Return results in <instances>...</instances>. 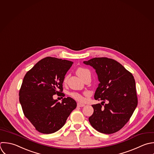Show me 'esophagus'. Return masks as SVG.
<instances>
[{
    "instance_id": "34e87169",
    "label": "esophagus",
    "mask_w": 154,
    "mask_h": 154,
    "mask_svg": "<svg viewBox=\"0 0 154 154\" xmlns=\"http://www.w3.org/2000/svg\"><path fill=\"white\" fill-rule=\"evenodd\" d=\"M85 105L84 104H82V103H77V106L79 107H84Z\"/></svg>"
}]
</instances>
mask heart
Here are the masks:
<instances>
[{
  "mask_svg": "<svg viewBox=\"0 0 154 154\" xmlns=\"http://www.w3.org/2000/svg\"><path fill=\"white\" fill-rule=\"evenodd\" d=\"M77 75L82 78L86 73L88 72H89V70L86 69V68H82V67H80L79 68L77 69V71H76ZM66 80V77L65 78V80L64 81L65 82ZM71 95L72 97H73L74 99L78 100V101H83V97L79 93L77 92H71Z\"/></svg>",
  "mask_w": 154,
  "mask_h": 154,
  "instance_id": "1",
  "label": "heart"
}]
</instances>
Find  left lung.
I'll return each instance as SVG.
<instances>
[{
	"label": "left lung",
	"instance_id": "obj_1",
	"mask_svg": "<svg viewBox=\"0 0 154 154\" xmlns=\"http://www.w3.org/2000/svg\"><path fill=\"white\" fill-rule=\"evenodd\" d=\"M83 63L95 69L100 83L94 98L103 101L101 104L92 106L94 113L89 121L101 133H115L128 122L137 106L134 77L112 59L95 57ZM105 101L108 103L104 105Z\"/></svg>",
	"mask_w": 154,
	"mask_h": 154
}]
</instances>
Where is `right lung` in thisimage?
Masks as SVG:
<instances>
[{"label":"right lung","mask_w":154,"mask_h":154,"mask_svg":"<svg viewBox=\"0 0 154 154\" xmlns=\"http://www.w3.org/2000/svg\"><path fill=\"white\" fill-rule=\"evenodd\" d=\"M72 63L47 57L37 62L23 79L19 101L25 117L39 133L51 134L60 130L77 107L71 97L64 98L61 103L53 98L62 93L65 75Z\"/></svg>","instance_id":"1"}]
</instances>
